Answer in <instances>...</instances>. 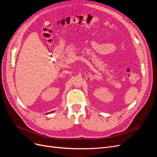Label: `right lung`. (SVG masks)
<instances>
[{
    "instance_id": "1",
    "label": "right lung",
    "mask_w": 157,
    "mask_h": 157,
    "mask_svg": "<svg viewBox=\"0 0 157 157\" xmlns=\"http://www.w3.org/2000/svg\"><path fill=\"white\" fill-rule=\"evenodd\" d=\"M52 112H53V111H52ZM46 114H48V113H46Z\"/></svg>"
}]
</instances>
